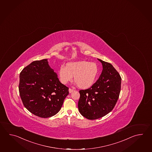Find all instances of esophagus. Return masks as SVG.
Segmentation results:
<instances>
[{
	"instance_id": "obj_1",
	"label": "esophagus",
	"mask_w": 152,
	"mask_h": 152,
	"mask_svg": "<svg viewBox=\"0 0 152 152\" xmlns=\"http://www.w3.org/2000/svg\"><path fill=\"white\" fill-rule=\"evenodd\" d=\"M73 91H74V90H73V89H70V88H69V93H72Z\"/></svg>"
}]
</instances>
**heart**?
<instances>
[{"instance_id": "1", "label": "heart", "mask_w": 152, "mask_h": 152, "mask_svg": "<svg viewBox=\"0 0 152 152\" xmlns=\"http://www.w3.org/2000/svg\"><path fill=\"white\" fill-rule=\"evenodd\" d=\"M99 74V67L94 62L86 61L69 62L66 66H61L58 70L59 80L66 84L74 81L81 89H86L91 87Z\"/></svg>"}]
</instances>
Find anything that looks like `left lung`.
<instances>
[{"label":"left lung","instance_id":"left-lung-1","mask_svg":"<svg viewBox=\"0 0 152 152\" xmlns=\"http://www.w3.org/2000/svg\"><path fill=\"white\" fill-rule=\"evenodd\" d=\"M98 60L103 66L98 80L89 88L79 91V112L89 120L102 118L111 112L121 91V77L118 72L110 63Z\"/></svg>","mask_w":152,"mask_h":152}]
</instances>
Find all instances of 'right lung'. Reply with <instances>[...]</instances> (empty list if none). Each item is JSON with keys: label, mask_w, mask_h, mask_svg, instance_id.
<instances>
[{"label": "right lung", "mask_w": 152, "mask_h": 152, "mask_svg": "<svg viewBox=\"0 0 152 152\" xmlns=\"http://www.w3.org/2000/svg\"><path fill=\"white\" fill-rule=\"evenodd\" d=\"M19 91L22 102L32 114L42 118L56 115L69 94V88L60 82L48 59L36 61L19 75Z\"/></svg>", "instance_id": "add662e5"}]
</instances>
